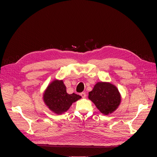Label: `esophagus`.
<instances>
[{
  "instance_id": "34e87169",
  "label": "esophagus",
  "mask_w": 157,
  "mask_h": 157,
  "mask_svg": "<svg viewBox=\"0 0 157 157\" xmlns=\"http://www.w3.org/2000/svg\"><path fill=\"white\" fill-rule=\"evenodd\" d=\"M80 96H82V98H86V93H85V92H82V93H80Z\"/></svg>"
}]
</instances>
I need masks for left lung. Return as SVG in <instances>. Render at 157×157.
<instances>
[{
	"mask_svg": "<svg viewBox=\"0 0 157 157\" xmlns=\"http://www.w3.org/2000/svg\"><path fill=\"white\" fill-rule=\"evenodd\" d=\"M88 98L105 115L115 111L121 101V94L115 85L104 82H99L95 85L89 92Z\"/></svg>",
	"mask_w": 157,
	"mask_h": 157,
	"instance_id": "1",
	"label": "left lung"
}]
</instances>
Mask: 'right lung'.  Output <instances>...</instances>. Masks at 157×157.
<instances>
[{"instance_id": "add662e5", "label": "right lung", "mask_w": 157, "mask_h": 157, "mask_svg": "<svg viewBox=\"0 0 157 157\" xmlns=\"http://www.w3.org/2000/svg\"><path fill=\"white\" fill-rule=\"evenodd\" d=\"M81 96L75 93L69 94L63 80H54L47 87L43 94V99L46 106L52 111L61 115L67 111L73 103Z\"/></svg>"}]
</instances>
